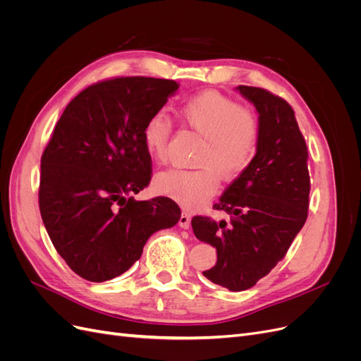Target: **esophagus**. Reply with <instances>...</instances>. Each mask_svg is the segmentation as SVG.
<instances>
[{"mask_svg":"<svg viewBox=\"0 0 361 361\" xmlns=\"http://www.w3.org/2000/svg\"><path fill=\"white\" fill-rule=\"evenodd\" d=\"M179 226L182 228H185V231H188V228L191 227V215L188 212H182V215L179 218Z\"/></svg>","mask_w":361,"mask_h":361,"instance_id":"obj_1","label":"esophagus"}]
</instances>
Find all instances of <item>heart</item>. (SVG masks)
<instances>
[{"instance_id": "1", "label": "heart", "mask_w": 361, "mask_h": 361, "mask_svg": "<svg viewBox=\"0 0 361 361\" xmlns=\"http://www.w3.org/2000/svg\"><path fill=\"white\" fill-rule=\"evenodd\" d=\"M179 116L203 137L195 161L202 166L171 169L157 178V188L183 207H197L214 195L218 176L236 178L255 157L259 125L255 116L228 97L206 92L191 97L179 108ZM171 122L164 113L150 116L143 128L146 150L157 161L167 157Z\"/></svg>"}]
</instances>
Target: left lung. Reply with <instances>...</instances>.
Returning <instances> with one entry per match:
<instances>
[{
	"label": "left lung",
	"mask_w": 361,
	"mask_h": 361,
	"mask_svg": "<svg viewBox=\"0 0 361 361\" xmlns=\"http://www.w3.org/2000/svg\"><path fill=\"white\" fill-rule=\"evenodd\" d=\"M235 90L259 114L256 154L228 185L214 209L231 221L194 216L199 241L216 248V264L203 276L232 292L253 288L285 257L309 211L307 146L292 106L279 96L239 85Z\"/></svg>",
	"instance_id": "obj_1"
}]
</instances>
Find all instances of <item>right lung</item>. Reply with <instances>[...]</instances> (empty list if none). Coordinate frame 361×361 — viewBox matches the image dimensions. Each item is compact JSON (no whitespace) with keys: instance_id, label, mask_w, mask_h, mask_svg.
<instances>
[{"instance_id":"right-lung-1","label":"right lung","mask_w":361,"mask_h":361,"mask_svg":"<svg viewBox=\"0 0 361 361\" xmlns=\"http://www.w3.org/2000/svg\"><path fill=\"white\" fill-rule=\"evenodd\" d=\"M178 89L145 76L108 80L87 87L57 122L40 161L39 206L54 247L80 277H118L152 235L179 221L169 197H128L150 182L143 128Z\"/></svg>"}]
</instances>
